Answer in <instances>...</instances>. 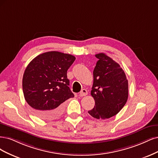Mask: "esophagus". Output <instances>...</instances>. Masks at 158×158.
Masks as SVG:
<instances>
[{
  "mask_svg": "<svg viewBox=\"0 0 158 158\" xmlns=\"http://www.w3.org/2000/svg\"><path fill=\"white\" fill-rule=\"evenodd\" d=\"M87 90H86V89H83V90H81V92L79 93V96H81V97H82V96H86V94H87Z\"/></svg>",
  "mask_w": 158,
  "mask_h": 158,
  "instance_id": "34e87169",
  "label": "esophagus"
}]
</instances>
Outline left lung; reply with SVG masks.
<instances>
[{
	"label": "left lung",
	"instance_id": "left-lung-1",
	"mask_svg": "<svg viewBox=\"0 0 158 158\" xmlns=\"http://www.w3.org/2000/svg\"><path fill=\"white\" fill-rule=\"evenodd\" d=\"M98 59L93 71L91 96L95 100L88 113L96 119L111 118L123 108L128 99V81L119 64L104 53L95 55Z\"/></svg>",
	"mask_w": 158,
	"mask_h": 158
}]
</instances>
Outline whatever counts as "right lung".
<instances>
[{"mask_svg":"<svg viewBox=\"0 0 158 158\" xmlns=\"http://www.w3.org/2000/svg\"><path fill=\"white\" fill-rule=\"evenodd\" d=\"M75 60L71 54L51 51L39 54L27 66L22 79L24 98L39 118H58L64 102L74 97L67 72Z\"/></svg>","mask_w":158,"mask_h":158,"instance_id":"add662e5","label":"right lung"}]
</instances>
